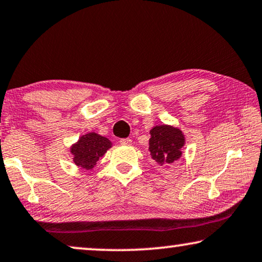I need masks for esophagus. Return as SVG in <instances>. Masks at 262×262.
I'll return each instance as SVG.
<instances>
[{
	"label": "esophagus",
	"instance_id": "34e87169",
	"mask_svg": "<svg viewBox=\"0 0 262 262\" xmlns=\"http://www.w3.org/2000/svg\"><path fill=\"white\" fill-rule=\"evenodd\" d=\"M120 143H121V145H123V146H129L132 143V140L128 139V138L127 139H121Z\"/></svg>",
	"mask_w": 262,
	"mask_h": 262
}]
</instances>
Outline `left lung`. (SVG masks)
<instances>
[{
    "instance_id": "8db88e82",
    "label": "left lung",
    "mask_w": 262,
    "mask_h": 262,
    "mask_svg": "<svg viewBox=\"0 0 262 262\" xmlns=\"http://www.w3.org/2000/svg\"><path fill=\"white\" fill-rule=\"evenodd\" d=\"M150 157L160 166H166L180 159L183 147L185 145V136L179 128L167 124L153 127L149 132Z\"/></svg>"
}]
</instances>
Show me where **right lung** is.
Returning <instances> with one entry per match:
<instances>
[{
	"label": "right lung",
	"mask_w": 262,
	"mask_h": 262,
	"mask_svg": "<svg viewBox=\"0 0 262 262\" xmlns=\"http://www.w3.org/2000/svg\"><path fill=\"white\" fill-rule=\"evenodd\" d=\"M112 146V141L105 136L91 132L80 136L78 141L71 146L70 152L73 156V163L77 166L89 171L94 168L99 158L104 156Z\"/></svg>",
	"instance_id": "right-lung-1"
}]
</instances>
